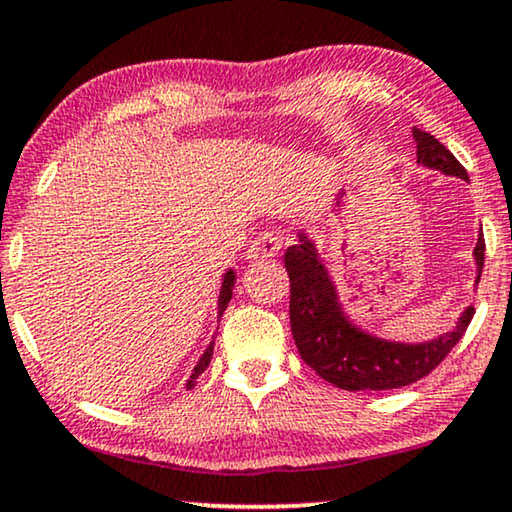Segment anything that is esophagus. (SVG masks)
<instances>
[{
  "instance_id": "34e87169",
  "label": "esophagus",
  "mask_w": 512,
  "mask_h": 512,
  "mask_svg": "<svg viewBox=\"0 0 512 512\" xmlns=\"http://www.w3.org/2000/svg\"><path fill=\"white\" fill-rule=\"evenodd\" d=\"M280 246H283V241H280V236L276 232H262L253 241L248 255L250 259H271L280 253Z\"/></svg>"
}]
</instances>
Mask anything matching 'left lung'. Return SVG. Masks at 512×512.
<instances>
[{
    "label": "left lung",
    "mask_w": 512,
    "mask_h": 512,
    "mask_svg": "<svg viewBox=\"0 0 512 512\" xmlns=\"http://www.w3.org/2000/svg\"><path fill=\"white\" fill-rule=\"evenodd\" d=\"M417 164L469 181L457 157L434 136L413 129ZM299 243L287 248L285 269L290 276V325L304 362L327 383L350 392H378L406 387L429 376L455 348L473 320V306L466 308L457 327L424 343H394L357 329L343 313L336 287L315 250V243L299 232ZM478 278L485 264V239L478 236L473 250Z\"/></svg>",
    "instance_id": "obj_1"
}]
</instances>
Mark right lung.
I'll use <instances>...</instances> for the list:
<instances>
[{
	"label": "right lung",
	"mask_w": 512,
	"mask_h": 512,
	"mask_svg": "<svg viewBox=\"0 0 512 512\" xmlns=\"http://www.w3.org/2000/svg\"><path fill=\"white\" fill-rule=\"evenodd\" d=\"M234 280H236L234 271L229 269V271L225 273V280H222V287H220V299H218V315H220V318H222V313H225V308H227V304H229V299H232ZM213 343H215V341H213ZM213 343L208 345L206 352H204V355H201V359L197 362V366H194L192 376H190V380H187V387H192L194 383H197V378L201 376V373H204V371L208 369V364H211V357H213Z\"/></svg>",
	"instance_id": "add662e5"
}]
</instances>
